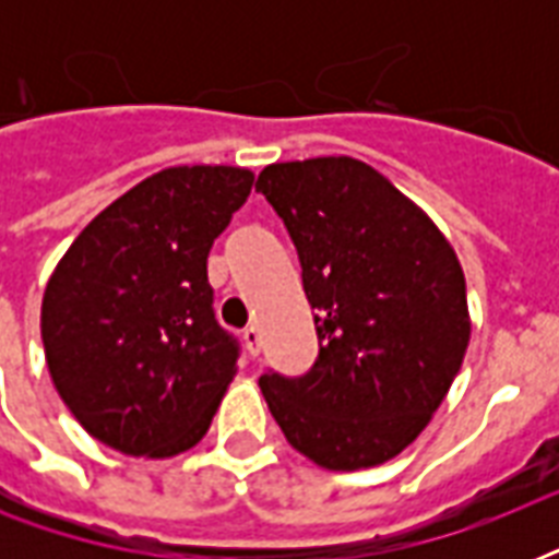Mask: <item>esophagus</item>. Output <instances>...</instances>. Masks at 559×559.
I'll list each match as a JSON object with an SVG mask.
<instances>
[{"label":"esophagus","instance_id":"1","mask_svg":"<svg viewBox=\"0 0 559 559\" xmlns=\"http://www.w3.org/2000/svg\"><path fill=\"white\" fill-rule=\"evenodd\" d=\"M243 345H246V350L252 354V357H258V354H261V331H258V328H246Z\"/></svg>","mask_w":559,"mask_h":559}]
</instances>
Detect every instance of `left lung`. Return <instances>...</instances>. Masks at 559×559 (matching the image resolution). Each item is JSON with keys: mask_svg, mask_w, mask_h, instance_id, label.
I'll return each mask as SVG.
<instances>
[{"mask_svg": "<svg viewBox=\"0 0 559 559\" xmlns=\"http://www.w3.org/2000/svg\"><path fill=\"white\" fill-rule=\"evenodd\" d=\"M254 191L296 243L319 336L310 371L258 380L266 406L319 467H377L424 432L464 362L459 258L406 193L350 156L266 165Z\"/></svg>", "mask_w": 559, "mask_h": 559, "instance_id": "8db88e82", "label": "left lung"}]
</instances>
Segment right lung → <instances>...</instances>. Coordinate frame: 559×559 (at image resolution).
I'll use <instances>...</instances> for the list:
<instances>
[{"instance_id": "add662e5", "label": "right lung", "mask_w": 559, "mask_h": 559, "mask_svg": "<svg viewBox=\"0 0 559 559\" xmlns=\"http://www.w3.org/2000/svg\"><path fill=\"white\" fill-rule=\"evenodd\" d=\"M254 174L182 165L100 211L43 296V348L78 424L135 459H170L209 432L240 345L214 319L209 252Z\"/></svg>"}]
</instances>
